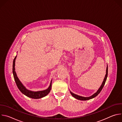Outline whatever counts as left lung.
<instances>
[{"instance_id":"1","label":"left lung","mask_w":122,"mask_h":122,"mask_svg":"<svg viewBox=\"0 0 122 122\" xmlns=\"http://www.w3.org/2000/svg\"><path fill=\"white\" fill-rule=\"evenodd\" d=\"M108 65H107V68H106V74L105 75V78H104V80L103 81V82L101 84V85L100 86V87H99V88L98 89V90L97 91V92L96 93H95V94H94L92 96H90V97H81V96H78L77 95H76L73 93H72L71 91L70 92H71V95L74 97H75V98L77 99H79V100H89V99H91L92 98H94L95 97H96V96H97L99 94V93L101 92V91L102 90L103 86H104V85H105V82H106V81L107 80V76H108Z\"/></svg>"}]
</instances>
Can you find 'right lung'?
I'll return each instance as SVG.
<instances>
[{
    "label": "right lung",
    "mask_w": 122,
    "mask_h": 122,
    "mask_svg": "<svg viewBox=\"0 0 122 122\" xmlns=\"http://www.w3.org/2000/svg\"><path fill=\"white\" fill-rule=\"evenodd\" d=\"M16 57H17V56H16L15 57V58L13 60V61L12 72H13V75L14 79L15 81L17 87H18V88H19V90L26 96H27L30 98H34V99L41 98H42V97H44L46 96H47L50 93V92L51 91V87L52 80L51 81L50 86L48 87V88H47L46 90L36 92V91H32L27 89L25 88V87L24 86V85L22 84V83L18 79V77H17V76L16 73L15 71V59L16 58Z\"/></svg>",
    "instance_id": "add662e5"
}]
</instances>
